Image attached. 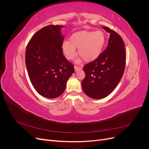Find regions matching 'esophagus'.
I'll return each instance as SVG.
<instances>
[{"label": "esophagus", "mask_w": 149, "mask_h": 149, "mask_svg": "<svg viewBox=\"0 0 149 149\" xmlns=\"http://www.w3.org/2000/svg\"><path fill=\"white\" fill-rule=\"evenodd\" d=\"M82 69V67H79V66H74V70H75V71H79L80 70Z\"/></svg>", "instance_id": "esophagus-1"}]
</instances>
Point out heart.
<instances>
[{"label":"heart","mask_w":149,"mask_h":149,"mask_svg":"<svg viewBox=\"0 0 149 149\" xmlns=\"http://www.w3.org/2000/svg\"><path fill=\"white\" fill-rule=\"evenodd\" d=\"M105 43V35L101 31L83 30L71 35L70 42L62 43V50L68 60H73L78 53L84 61L91 62L99 57Z\"/></svg>","instance_id":"b5f03b06"}]
</instances>
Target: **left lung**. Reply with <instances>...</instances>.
Instances as JSON below:
<instances>
[{"mask_svg":"<svg viewBox=\"0 0 149 149\" xmlns=\"http://www.w3.org/2000/svg\"><path fill=\"white\" fill-rule=\"evenodd\" d=\"M102 29L110 33L107 48L83 67L85 78L81 83L84 93L95 100L105 97L114 91L123 77L126 60L123 38L109 28Z\"/></svg>","mask_w":149,"mask_h":149,"instance_id":"1","label":"left lung"}]
</instances>
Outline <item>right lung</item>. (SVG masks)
Masks as SVG:
<instances>
[{"instance_id":"add662e5","label":"right lung","mask_w":149,"mask_h":149,"mask_svg":"<svg viewBox=\"0 0 149 149\" xmlns=\"http://www.w3.org/2000/svg\"><path fill=\"white\" fill-rule=\"evenodd\" d=\"M62 25H48L36 32L29 42L25 64L30 81L38 94L56 98L63 93L74 66L63 55Z\"/></svg>"}]
</instances>
